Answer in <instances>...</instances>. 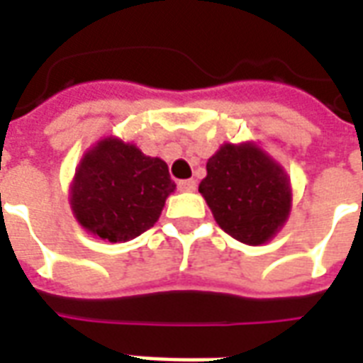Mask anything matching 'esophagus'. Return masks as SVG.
<instances>
[{"label": "esophagus", "instance_id": "esophagus-1", "mask_svg": "<svg viewBox=\"0 0 363 363\" xmlns=\"http://www.w3.org/2000/svg\"><path fill=\"white\" fill-rule=\"evenodd\" d=\"M179 190H182V192H192V190H196V181H194V179L179 181Z\"/></svg>", "mask_w": 363, "mask_h": 363}]
</instances>
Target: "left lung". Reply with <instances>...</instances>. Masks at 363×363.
Masks as SVG:
<instances>
[{"mask_svg": "<svg viewBox=\"0 0 363 363\" xmlns=\"http://www.w3.org/2000/svg\"><path fill=\"white\" fill-rule=\"evenodd\" d=\"M206 171L198 190L225 233L262 245L280 231L291 208L289 179L257 143H223Z\"/></svg>", "mask_w": 363, "mask_h": 363, "instance_id": "1", "label": "left lung"}]
</instances>
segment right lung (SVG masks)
Segmentation results:
<instances>
[{
  "instance_id": "right-lung-1",
  "label": "right lung",
  "mask_w": 363,
  "mask_h": 363,
  "mask_svg": "<svg viewBox=\"0 0 363 363\" xmlns=\"http://www.w3.org/2000/svg\"><path fill=\"white\" fill-rule=\"evenodd\" d=\"M174 186L163 159L104 138L83 155L69 204L83 229L103 241L124 243L153 228Z\"/></svg>"
}]
</instances>
